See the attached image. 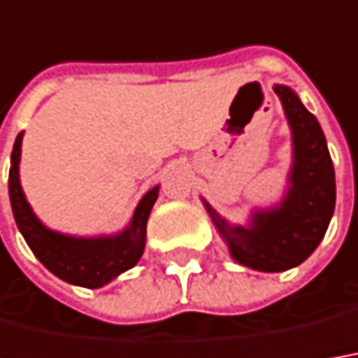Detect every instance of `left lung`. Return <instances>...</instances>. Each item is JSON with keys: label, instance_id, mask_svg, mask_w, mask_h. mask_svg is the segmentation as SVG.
<instances>
[{"label": "left lung", "instance_id": "1", "mask_svg": "<svg viewBox=\"0 0 358 358\" xmlns=\"http://www.w3.org/2000/svg\"><path fill=\"white\" fill-rule=\"evenodd\" d=\"M292 131V169L282 199L250 211L249 225H231L201 198L233 261L252 271L282 272L306 261L322 243L335 211V170L322 125L298 94L276 84Z\"/></svg>", "mask_w": 358, "mask_h": 358}]
</instances>
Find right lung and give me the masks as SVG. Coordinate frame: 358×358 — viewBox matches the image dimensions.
<instances>
[{
	"label": "right lung",
	"mask_w": 358,
	"mask_h": 358,
	"mask_svg": "<svg viewBox=\"0 0 358 358\" xmlns=\"http://www.w3.org/2000/svg\"><path fill=\"white\" fill-rule=\"evenodd\" d=\"M21 143H23V133L17 135L11 152L9 199H11V210L17 227L36 259L60 280L82 288H101L113 278H117L121 272L133 268L145 250L147 221L155 201L159 198V186L150 188L141 198L127 227L115 235H99V237L64 235L48 229L36 217L33 208L27 201L19 180Z\"/></svg>",
	"instance_id": "obj_1"
}]
</instances>
